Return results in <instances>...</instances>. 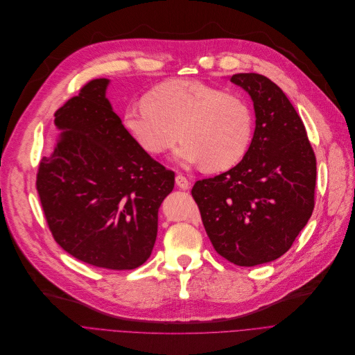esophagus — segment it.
Segmentation results:
<instances>
[{"mask_svg":"<svg viewBox=\"0 0 355 355\" xmlns=\"http://www.w3.org/2000/svg\"><path fill=\"white\" fill-rule=\"evenodd\" d=\"M176 184L183 191H187V189L191 188V182L187 178H184L183 175H178L176 176Z\"/></svg>","mask_w":355,"mask_h":355,"instance_id":"1","label":"esophagus"}]
</instances>
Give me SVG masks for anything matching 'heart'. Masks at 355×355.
Here are the masks:
<instances>
[{"mask_svg": "<svg viewBox=\"0 0 355 355\" xmlns=\"http://www.w3.org/2000/svg\"><path fill=\"white\" fill-rule=\"evenodd\" d=\"M130 136L151 156L171 150L178 162L224 172L239 164L251 144L254 120L247 101L198 79H172L151 89L143 104L124 112Z\"/></svg>", "mask_w": 355, "mask_h": 355, "instance_id": "obj_1", "label": "heart"}]
</instances>
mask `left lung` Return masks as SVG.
<instances>
[{"mask_svg": "<svg viewBox=\"0 0 355 355\" xmlns=\"http://www.w3.org/2000/svg\"><path fill=\"white\" fill-rule=\"evenodd\" d=\"M252 99L256 130L244 159L228 172L198 180L192 196L218 252L251 267L288 251L315 207L316 157L305 125L275 82L235 73Z\"/></svg>", "mask_w": 355, "mask_h": 355, "instance_id": "obj_1", "label": "left lung"}]
</instances>
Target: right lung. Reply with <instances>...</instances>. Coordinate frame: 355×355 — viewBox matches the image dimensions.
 Instances as JSON below:
<instances>
[{
    "mask_svg": "<svg viewBox=\"0 0 355 355\" xmlns=\"http://www.w3.org/2000/svg\"><path fill=\"white\" fill-rule=\"evenodd\" d=\"M110 80L88 82L55 112L62 130L39 164L36 187L56 243L95 267L132 270L151 254L157 214L175 172L151 159L105 96Z\"/></svg>",
    "mask_w": 355,
    "mask_h": 355,
    "instance_id": "add662e5",
    "label": "right lung"
}]
</instances>
